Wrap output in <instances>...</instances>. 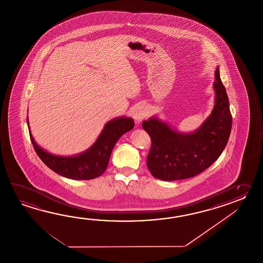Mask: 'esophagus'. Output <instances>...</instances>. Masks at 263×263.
<instances>
[{"instance_id":"obj_1","label":"esophagus","mask_w":263,"mask_h":263,"mask_svg":"<svg viewBox=\"0 0 263 263\" xmlns=\"http://www.w3.org/2000/svg\"><path fill=\"white\" fill-rule=\"evenodd\" d=\"M133 116H134L135 122L137 124H140L142 122V120L145 118V112L143 109H136L133 112Z\"/></svg>"}]
</instances>
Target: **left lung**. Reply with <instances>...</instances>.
<instances>
[{
	"instance_id": "1",
	"label": "left lung",
	"mask_w": 263,
	"mask_h": 263,
	"mask_svg": "<svg viewBox=\"0 0 263 263\" xmlns=\"http://www.w3.org/2000/svg\"><path fill=\"white\" fill-rule=\"evenodd\" d=\"M213 87L215 105L212 115L193 134H179L157 118L143 121V129L151 136L146 165L153 177L166 181L189 179L210 167L222 154L229 139L232 117L218 67Z\"/></svg>"
}]
</instances>
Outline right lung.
<instances>
[{
    "mask_svg": "<svg viewBox=\"0 0 263 263\" xmlns=\"http://www.w3.org/2000/svg\"><path fill=\"white\" fill-rule=\"evenodd\" d=\"M134 127L132 118L112 119L105 125L95 144L88 151L73 157L55 156L46 152L35 144L31 133L29 134L34 151L48 167L67 179L83 180L96 179L104 173L116 143Z\"/></svg>",
    "mask_w": 263,
    "mask_h": 263,
    "instance_id": "1",
    "label": "right lung"
}]
</instances>
